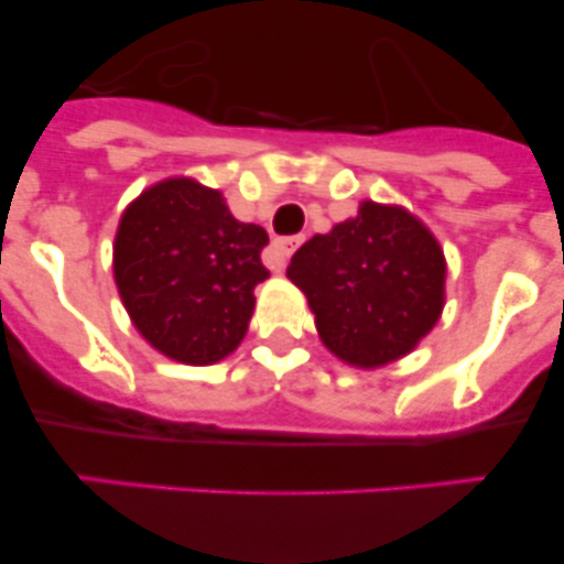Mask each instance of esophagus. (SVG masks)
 Here are the masks:
<instances>
[{
  "instance_id": "obj_1",
  "label": "esophagus",
  "mask_w": 564,
  "mask_h": 564,
  "mask_svg": "<svg viewBox=\"0 0 564 564\" xmlns=\"http://www.w3.org/2000/svg\"><path fill=\"white\" fill-rule=\"evenodd\" d=\"M302 246V235H293V238H276L271 243V249H268L265 254V262L271 271H285L288 260H291L293 251Z\"/></svg>"
}]
</instances>
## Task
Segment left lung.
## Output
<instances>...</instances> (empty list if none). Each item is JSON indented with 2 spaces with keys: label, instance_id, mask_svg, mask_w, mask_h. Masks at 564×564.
Instances as JSON below:
<instances>
[{
  "label": "left lung",
  "instance_id": "8db88e82",
  "mask_svg": "<svg viewBox=\"0 0 564 564\" xmlns=\"http://www.w3.org/2000/svg\"><path fill=\"white\" fill-rule=\"evenodd\" d=\"M288 279L307 296L324 346L357 368L410 354L446 302V257L434 235L404 207L377 202L310 238Z\"/></svg>",
  "mask_w": 564,
  "mask_h": 564
}]
</instances>
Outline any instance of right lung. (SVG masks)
I'll return each mask as SVG.
<instances>
[{
	"label": "right lung",
	"mask_w": 564,
	"mask_h": 564,
	"mask_svg": "<svg viewBox=\"0 0 564 564\" xmlns=\"http://www.w3.org/2000/svg\"><path fill=\"white\" fill-rule=\"evenodd\" d=\"M268 232L187 176L143 191L121 216L112 273L135 329L165 357L213 366L238 348L268 279Z\"/></svg>",
	"instance_id": "1"
}]
</instances>
